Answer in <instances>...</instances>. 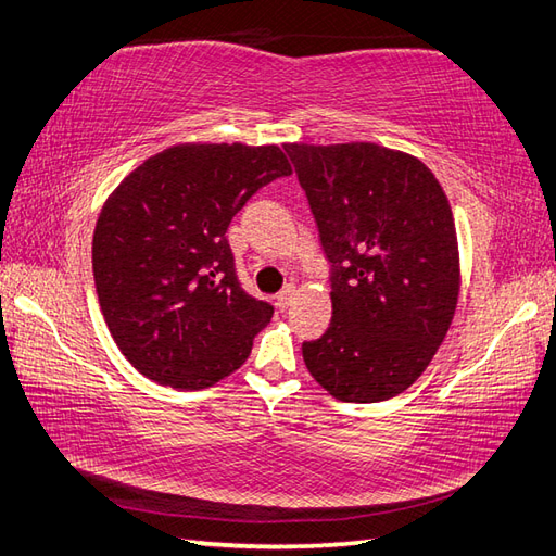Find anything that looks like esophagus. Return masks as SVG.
Listing matches in <instances>:
<instances>
[{"mask_svg": "<svg viewBox=\"0 0 556 556\" xmlns=\"http://www.w3.org/2000/svg\"><path fill=\"white\" fill-rule=\"evenodd\" d=\"M292 298H294V288H292V286L282 288V290L276 294V306H278V309H280V312L288 309V304L292 302Z\"/></svg>", "mask_w": 556, "mask_h": 556, "instance_id": "esophagus-1", "label": "esophagus"}]
</instances>
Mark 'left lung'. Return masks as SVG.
Returning a JSON list of instances; mask_svg holds the SVG:
<instances>
[{"label":"left lung","instance_id":"obj_1","mask_svg":"<svg viewBox=\"0 0 556 556\" xmlns=\"http://www.w3.org/2000/svg\"><path fill=\"white\" fill-rule=\"evenodd\" d=\"M330 262L332 318L302 344L332 397L382 402L426 371L459 298V247L440 182L371 142L286 144Z\"/></svg>","mask_w":556,"mask_h":556}]
</instances>
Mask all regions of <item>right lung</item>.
I'll return each instance as SVG.
<instances>
[{
  "instance_id": "add662e5",
  "label": "right lung",
  "mask_w": 556,
  "mask_h": 556,
  "mask_svg": "<svg viewBox=\"0 0 556 556\" xmlns=\"http://www.w3.org/2000/svg\"><path fill=\"white\" fill-rule=\"evenodd\" d=\"M290 174L276 144H176L111 192L92 238L94 288L142 376L200 390L244 364L274 306L242 290L226 230L258 188Z\"/></svg>"
}]
</instances>
